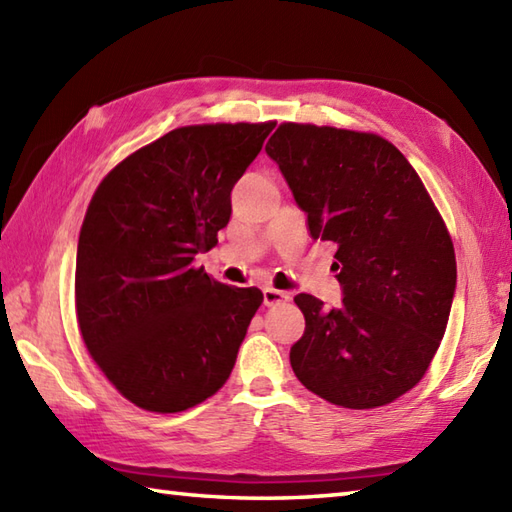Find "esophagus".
Here are the masks:
<instances>
[{
    "mask_svg": "<svg viewBox=\"0 0 512 512\" xmlns=\"http://www.w3.org/2000/svg\"><path fill=\"white\" fill-rule=\"evenodd\" d=\"M286 301H290V292L277 290V288H264V306L273 308V306H279V303H286Z\"/></svg>",
    "mask_w": 512,
    "mask_h": 512,
    "instance_id": "34e87169",
    "label": "esophagus"
}]
</instances>
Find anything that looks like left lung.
Listing matches in <instances>:
<instances>
[{
	"label": "left lung",
	"mask_w": 512,
	"mask_h": 512,
	"mask_svg": "<svg viewBox=\"0 0 512 512\" xmlns=\"http://www.w3.org/2000/svg\"><path fill=\"white\" fill-rule=\"evenodd\" d=\"M266 154L341 270L339 308L295 297L306 332L292 372L339 407L387 405L420 383L447 330L458 279L447 226L416 169L376 134L284 123Z\"/></svg>",
	"instance_id": "left-lung-1"
}]
</instances>
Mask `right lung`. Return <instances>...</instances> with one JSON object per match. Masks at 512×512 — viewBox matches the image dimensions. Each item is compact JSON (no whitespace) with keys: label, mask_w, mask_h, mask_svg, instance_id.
<instances>
[{"label":"right lung","mask_w":512,"mask_h":512,"mask_svg":"<svg viewBox=\"0 0 512 512\" xmlns=\"http://www.w3.org/2000/svg\"><path fill=\"white\" fill-rule=\"evenodd\" d=\"M275 123L178 127L99 184L76 248V319L101 372L136 407L176 413L231 376L257 288L195 268L231 220V191Z\"/></svg>","instance_id":"add662e5"}]
</instances>
